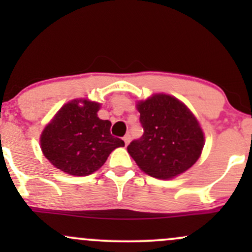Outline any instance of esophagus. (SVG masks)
<instances>
[{"instance_id": "1", "label": "esophagus", "mask_w": 252, "mask_h": 252, "mask_svg": "<svg viewBox=\"0 0 252 252\" xmlns=\"http://www.w3.org/2000/svg\"><path fill=\"white\" fill-rule=\"evenodd\" d=\"M130 138H131V137H130L129 134H126V135L123 137V141H124V143H126V146H128V144H129Z\"/></svg>"}]
</instances>
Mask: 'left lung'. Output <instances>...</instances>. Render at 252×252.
Listing matches in <instances>:
<instances>
[{
	"mask_svg": "<svg viewBox=\"0 0 252 252\" xmlns=\"http://www.w3.org/2000/svg\"><path fill=\"white\" fill-rule=\"evenodd\" d=\"M136 109L144 134L126 149L142 172L169 180L198 161L205 134L186 104L170 94H153L147 99L137 100Z\"/></svg>",
	"mask_w": 252,
	"mask_h": 252,
	"instance_id": "1",
	"label": "left lung"
}]
</instances>
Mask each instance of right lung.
<instances>
[{
  "label": "right lung",
  "mask_w": 252,
  "mask_h": 252,
  "mask_svg": "<svg viewBox=\"0 0 252 252\" xmlns=\"http://www.w3.org/2000/svg\"><path fill=\"white\" fill-rule=\"evenodd\" d=\"M102 104L76 98L57 111L40 135V148L50 162L66 174L86 176L105 163L121 138L110 134L111 122L98 117Z\"/></svg>",
  "instance_id": "1"
}]
</instances>
